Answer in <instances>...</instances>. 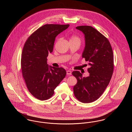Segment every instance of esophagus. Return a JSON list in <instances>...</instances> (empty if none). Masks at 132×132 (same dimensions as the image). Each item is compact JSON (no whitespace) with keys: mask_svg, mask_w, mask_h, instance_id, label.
I'll return each mask as SVG.
<instances>
[{"mask_svg":"<svg viewBox=\"0 0 132 132\" xmlns=\"http://www.w3.org/2000/svg\"><path fill=\"white\" fill-rule=\"evenodd\" d=\"M67 74L69 75H71L72 74V72L70 70H68V71H67Z\"/></svg>","mask_w":132,"mask_h":132,"instance_id":"esophagus-1","label":"esophagus"}]
</instances>
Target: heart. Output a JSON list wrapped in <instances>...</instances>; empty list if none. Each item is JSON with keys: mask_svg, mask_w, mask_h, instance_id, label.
<instances>
[{"mask_svg": "<svg viewBox=\"0 0 132 132\" xmlns=\"http://www.w3.org/2000/svg\"><path fill=\"white\" fill-rule=\"evenodd\" d=\"M70 40H77V41H78L80 42V38L76 36H72L71 37Z\"/></svg>", "mask_w": 132, "mask_h": 132, "instance_id": "b5f03b06", "label": "heart"}]
</instances>
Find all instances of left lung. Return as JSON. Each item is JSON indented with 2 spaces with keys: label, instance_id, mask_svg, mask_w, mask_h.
Returning <instances> with one entry per match:
<instances>
[{
  "label": "left lung",
  "instance_id": "1",
  "mask_svg": "<svg viewBox=\"0 0 132 132\" xmlns=\"http://www.w3.org/2000/svg\"><path fill=\"white\" fill-rule=\"evenodd\" d=\"M76 28L84 35L85 47L82 58L88 61L89 75L83 77L79 71L72 75L77 80L74 86L77 99L83 103L93 102L103 94L113 74V54L108 39L90 26H79Z\"/></svg>",
  "mask_w": 132,
  "mask_h": 132
}]
</instances>
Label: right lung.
Masks as SVG:
<instances>
[{
    "instance_id": "1",
    "label": "right lung",
    "mask_w": 132,
    "mask_h": 132,
    "mask_svg": "<svg viewBox=\"0 0 132 132\" xmlns=\"http://www.w3.org/2000/svg\"><path fill=\"white\" fill-rule=\"evenodd\" d=\"M70 25L46 24L27 39L21 55V69L27 87L33 96L41 101L50 98L64 79L66 71L47 64L48 54L53 50L55 38Z\"/></svg>"
}]
</instances>
